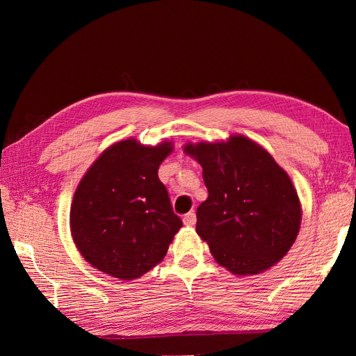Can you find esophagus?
I'll use <instances>...</instances> for the list:
<instances>
[{
    "mask_svg": "<svg viewBox=\"0 0 356 356\" xmlns=\"http://www.w3.org/2000/svg\"><path fill=\"white\" fill-rule=\"evenodd\" d=\"M195 220H197V218H195V213H194V211H190V213L184 216V223H185L186 226H193V225L195 223Z\"/></svg>",
    "mask_w": 356,
    "mask_h": 356,
    "instance_id": "esophagus-1",
    "label": "esophagus"
}]
</instances>
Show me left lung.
Masks as SVG:
<instances>
[{"instance_id": "left-lung-1", "label": "left lung", "mask_w": 356, "mask_h": 356, "mask_svg": "<svg viewBox=\"0 0 356 356\" xmlns=\"http://www.w3.org/2000/svg\"><path fill=\"white\" fill-rule=\"evenodd\" d=\"M203 168L208 199L197 208L199 236L214 259L237 275H255L289 251L301 209L287 174L245 136L186 145Z\"/></svg>"}]
</instances>
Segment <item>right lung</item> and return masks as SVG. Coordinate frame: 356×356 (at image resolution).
Segmentation results:
<instances>
[{
	"label": "right lung",
	"mask_w": 356,
	"mask_h": 356,
	"mask_svg": "<svg viewBox=\"0 0 356 356\" xmlns=\"http://www.w3.org/2000/svg\"><path fill=\"white\" fill-rule=\"evenodd\" d=\"M171 143L134 139L105 149L73 197V240L95 268L120 280L139 278L161 261L182 220L157 171Z\"/></svg>",
	"instance_id": "right-lung-1"
}]
</instances>
